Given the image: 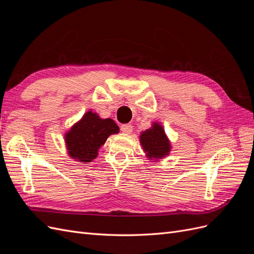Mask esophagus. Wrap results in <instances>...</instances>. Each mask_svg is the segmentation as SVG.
<instances>
[{"label":"esophagus","mask_w":254,"mask_h":254,"mask_svg":"<svg viewBox=\"0 0 254 254\" xmlns=\"http://www.w3.org/2000/svg\"><path fill=\"white\" fill-rule=\"evenodd\" d=\"M121 130H122V131L124 132V133L129 134V133L132 132V126L130 125V124H124V125L121 126Z\"/></svg>","instance_id":"obj_1"}]
</instances>
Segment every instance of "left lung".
<instances>
[{
    "label": "left lung",
    "mask_w": 254,
    "mask_h": 254,
    "mask_svg": "<svg viewBox=\"0 0 254 254\" xmlns=\"http://www.w3.org/2000/svg\"><path fill=\"white\" fill-rule=\"evenodd\" d=\"M140 142L143 149L150 160L162 159L171 151V144L160 124L152 125L150 129L143 131L140 135Z\"/></svg>",
    "instance_id": "1"
}]
</instances>
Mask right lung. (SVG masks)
I'll list each match as a JSON object with an SVG mask.
<instances>
[{
  "label": "right lung",
  "instance_id": "1",
  "mask_svg": "<svg viewBox=\"0 0 254 254\" xmlns=\"http://www.w3.org/2000/svg\"><path fill=\"white\" fill-rule=\"evenodd\" d=\"M120 128L111 119H101L97 113L88 111L82 119L65 133L64 140L68 156L82 163L91 162L108 139L119 133Z\"/></svg>",
  "mask_w": 254,
  "mask_h": 254
}]
</instances>
